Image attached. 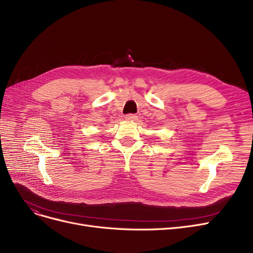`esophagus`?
<instances>
[{
  "label": "esophagus",
  "instance_id": "1",
  "mask_svg": "<svg viewBox=\"0 0 253 253\" xmlns=\"http://www.w3.org/2000/svg\"><path fill=\"white\" fill-rule=\"evenodd\" d=\"M136 118L137 117L134 114H128V115L125 116V119L128 120V121H134V120H136Z\"/></svg>",
  "mask_w": 253,
  "mask_h": 253
}]
</instances>
